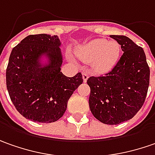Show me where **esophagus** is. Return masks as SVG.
Masks as SVG:
<instances>
[{
    "mask_svg": "<svg viewBox=\"0 0 155 155\" xmlns=\"http://www.w3.org/2000/svg\"><path fill=\"white\" fill-rule=\"evenodd\" d=\"M82 77H83V81L86 82L87 81L88 77H89V74L86 71H83L82 72Z\"/></svg>",
    "mask_w": 155,
    "mask_h": 155,
    "instance_id": "34e87169",
    "label": "esophagus"
}]
</instances>
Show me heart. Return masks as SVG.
Returning <instances> with one entry per match:
<instances>
[{"label": "heart", "mask_w": 155, "mask_h": 155, "mask_svg": "<svg viewBox=\"0 0 155 155\" xmlns=\"http://www.w3.org/2000/svg\"><path fill=\"white\" fill-rule=\"evenodd\" d=\"M120 51L117 42L99 38L77 48L76 55L83 61H93L94 68L98 72H106L117 61Z\"/></svg>", "instance_id": "obj_1"}]
</instances>
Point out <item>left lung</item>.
Masks as SVG:
<instances>
[{
    "mask_svg": "<svg viewBox=\"0 0 155 155\" xmlns=\"http://www.w3.org/2000/svg\"><path fill=\"white\" fill-rule=\"evenodd\" d=\"M124 54L111 71L88 78L89 107L98 120L119 124L131 119L143 105L149 86L150 69L143 49L126 36L110 35Z\"/></svg>",
    "mask_w": 155,
    "mask_h": 155,
    "instance_id": "8db88e82",
    "label": "left lung"
}]
</instances>
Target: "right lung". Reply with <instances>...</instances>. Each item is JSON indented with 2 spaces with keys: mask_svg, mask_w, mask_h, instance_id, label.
Listing matches in <instances>:
<instances>
[{
  "mask_svg": "<svg viewBox=\"0 0 155 155\" xmlns=\"http://www.w3.org/2000/svg\"><path fill=\"white\" fill-rule=\"evenodd\" d=\"M60 39L54 35H29L14 47L9 57L6 81L10 99L20 114L37 123H53L63 116L68 101L82 84V74L67 77ZM42 55L49 63L43 66Z\"/></svg>",
  "mask_w": 155,
  "mask_h": 155,
  "instance_id": "obj_1",
  "label": "right lung"
}]
</instances>
